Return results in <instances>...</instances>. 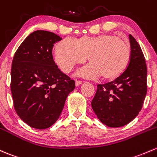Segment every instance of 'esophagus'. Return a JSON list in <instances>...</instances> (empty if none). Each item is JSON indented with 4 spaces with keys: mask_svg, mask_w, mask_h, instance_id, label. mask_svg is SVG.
<instances>
[{
    "mask_svg": "<svg viewBox=\"0 0 157 157\" xmlns=\"http://www.w3.org/2000/svg\"><path fill=\"white\" fill-rule=\"evenodd\" d=\"M75 84H76V86H80V84H82V81L81 80H76L75 81Z\"/></svg>",
    "mask_w": 157,
    "mask_h": 157,
    "instance_id": "34e87169",
    "label": "esophagus"
}]
</instances>
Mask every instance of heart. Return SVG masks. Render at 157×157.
Here are the masks:
<instances>
[{"label":"heart","mask_w":157,"mask_h":157,"mask_svg":"<svg viewBox=\"0 0 157 157\" xmlns=\"http://www.w3.org/2000/svg\"><path fill=\"white\" fill-rule=\"evenodd\" d=\"M131 49L128 43L111 34L78 40L65 38L55 47V59L63 71L69 72L74 65L83 63L88 56L91 63L79 69L77 75L85 78H96L102 75L113 80L126 68L130 60Z\"/></svg>","instance_id":"heart-1"}]
</instances>
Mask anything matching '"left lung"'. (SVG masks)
<instances>
[{
  "label": "left lung",
  "mask_w": 157,
  "mask_h": 157,
  "mask_svg": "<svg viewBox=\"0 0 157 157\" xmlns=\"http://www.w3.org/2000/svg\"><path fill=\"white\" fill-rule=\"evenodd\" d=\"M131 55L126 69L113 81L98 84L92 108L98 120L110 127H121L138 116L147 94L146 62L141 47L131 34Z\"/></svg>",
  "instance_id": "obj_1"
}]
</instances>
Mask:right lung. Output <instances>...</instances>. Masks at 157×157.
<instances>
[{"label":"right lung","instance_id":"right-lung-1","mask_svg":"<svg viewBox=\"0 0 157 157\" xmlns=\"http://www.w3.org/2000/svg\"><path fill=\"white\" fill-rule=\"evenodd\" d=\"M62 38L50 31L29 34L13 57L10 89L13 105L21 120L44 129L60 116L75 82L62 73L52 57V47Z\"/></svg>","mask_w":157,"mask_h":157}]
</instances>
